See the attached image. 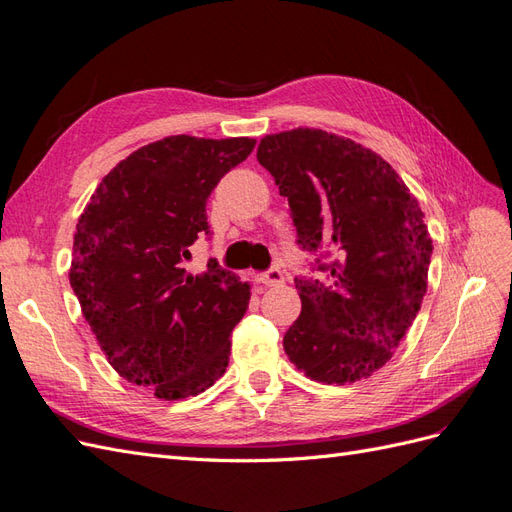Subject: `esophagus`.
Listing matches in <instances>:
<instances>
[{
	"mask_svg": "<svg viewBox=\"0 0 512 512\" xmlns=\"http://www.w3.org/2000/svg\"><path fill=\"white\" fill-rule=\"evenodd\" d=\"M258 282L265 284V286H278V284L284 282V276H282V271L278 267H273V269H269L265 273H260Z\"/></svg>",
	"mask_w": 512,
	"mask_h": 512,
	"instance_id": "34e87169",
	"label": "esophagus"
}]
</instances>
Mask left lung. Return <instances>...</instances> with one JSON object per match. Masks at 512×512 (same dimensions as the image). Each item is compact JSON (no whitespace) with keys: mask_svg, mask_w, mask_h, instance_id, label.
I'll list each match as a JSON object with an SVG mask.
<instances>
[{"mask_svg":"<svg viewBox=\"0 0 512 512\" xmlns=\"http://www.w3.org/2000/svg\"><path fill=\"white\" fill-rule=\"evenodd\" d=\"M256 158L289 199L297 243L326 249L328 282L295 278L302 315L284 352L310 380L347 384L389 363L428 289L432 239L417 197L360 143L315 128L269 134Z\"/></svg>","mask_w":512,"mask_h":512,"instance_id":"left-lung-1","label":"left lung"}]
</instances>
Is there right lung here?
<instances>
[{"label":"right lung","mask_w":512,"mask_h":512,"mask_svg":"<svg viewBox=\"0 0 512 512\" xmlns=\"http://www.w3.org/2000/svg\"><path fill=\"white\" fill-rule=\"evenodd\" d=\"M256 141L178 134L136 149L99 182L73 234L69 282L110 367L158 400L223 376L249 284L210 260L186 271L210 232L206 202Z\"/></svg>","instance_id":"right-lung-1"}]
</instances>
